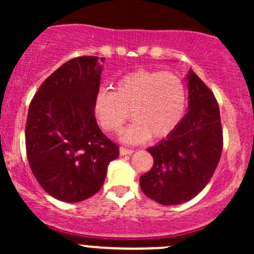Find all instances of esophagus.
Segmentation results:
<instances>
[{"label": "esophagus", "instance_id": "1", "mask_svg": "<svg viewBox=\"0 0 254 254\" xmlns=\"http://www.w3.org/2000/svg\"><path fill=\"white\" fill-rule=\"evenodd\" d=\"M120 155L122 156H125V155H131L132 152H134V151L132 150H130V148H125V147H120Z\"/></svg>", "mask_w": 254, "mask_h": 254}]
</instances>
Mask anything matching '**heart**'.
Masks as SVG:
<instances>
[{"instance_id": "b5f03b06", "label": "heart", "mask_w": 254, "mask_h": 254, "mask_svg": "<svg viewBox=\"0 0 254 254\" xmlns=\"http://www.w3.org/2000/svg\"><path fill=\"white\" fill-rule=\"evenodd\" d=\"M186 103V87L178 76L137 70L118 79L114 92L98 91L94 115L104 130L118 132L131 114L135 122L123 132L122 139L137 143L150 136L155 140L168 136L181 123Z\"/></svg>"}]
</instances>
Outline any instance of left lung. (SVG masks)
<instances>
[{"label":"left lung","mask_w":254,"mask_h":254,"mask_svg":"<svg viewBox=\"0 0 254 254\" xmlns=\"http://www.w3.org/2000/svg\"><path fill=\"white\" fill-rule=\"evenodd\" d=\"M188 112L166 139L147 148L153 166L140 177L146 196L177 205L200 193L214 175L222 152V127L214 93L189 70Z\"/></svg>","instance_id":"8db88e82"}]
</instances>
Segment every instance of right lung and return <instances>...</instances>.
Returning a JSON list of instances; mask_svg holds the SVG:
<instances>
[{
    "mask_svg": "<svg viewBox=\"0 0 254 254\" xmlns=\"http://www.w3.org/2000/svg\"><path fill=\"white\" fill-rule=\"evenodd\" d=\"M99 60L81 56L61 65L32 99L25 125L30 168L45 191L58 200L78 203L102 188L119 148L102 132L94 117Z\"/></svg>",
    "mask_w": 254,
    "mask_h": 254,
    "instance_id": "1",
    "label": "right lung"
}]
</instances>
